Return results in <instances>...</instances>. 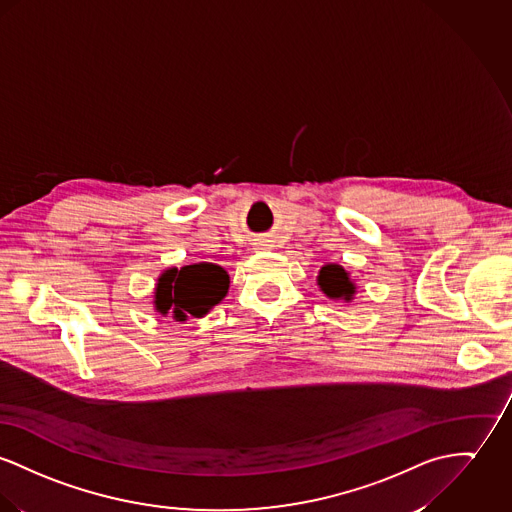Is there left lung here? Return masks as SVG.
Here are the masks:
<instances>
[{
  "label": "left lung",
  "instance_id": "obj_1",
  "mask_svg": "<svg viewBox=\"0 0 512 512\" xmlns=\"http://www.w3.org/2000/svg\"><path fill=\"white\" fill-rule=\"evenodd\" d=\"M319 288L329 296V298H345L351 300L354 294V284L349 280V275L345 273L343 267L339 265H325L321 267L319 276H317Z\"/></svg>",
  "mask_w": 512,
  "mask_h": 512
}]
</instances>
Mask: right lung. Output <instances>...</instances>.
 <instances>
[{
    "mask_svg": "<svg viewBox=\"0 0 512 512\" xmlns=\"http://www.w3.org/2000/svg\"><path fill=\"white\" fill-rule=\"evenodd\" d=\"M228 284V273L212 263L169 269L158 280L156 308L161 314L171 312L177 321L200 317L226 296Z\"/></svg>",
    "mask_w": 512,
    "mask_h": 512,
    "instance_id": "obj_1",
    "label": "right lung"
}]
</instances>
